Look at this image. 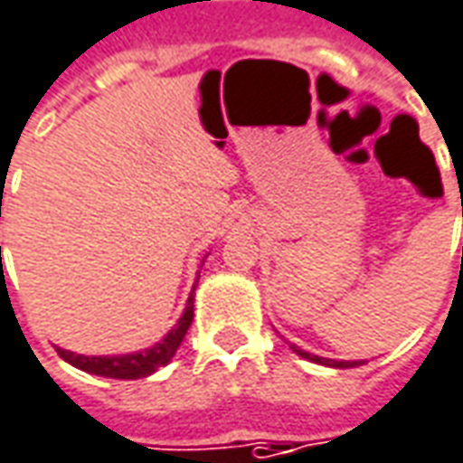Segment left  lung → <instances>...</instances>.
I'll return each mask as SVG.
<instances>
[{
  "label": "left lung",
  "instance_id": "8db88e82",
  "mask_svg": "<svg viewBox=\"0 0 463 463\" xmlns=\"http://www.w3.org/2000/svg\"><path fill=\"white\" fill-rule=\"evenodd\" d=\"M291 350L297 352L298 357L309 360V363L326 364V367H357V364H363V360H329V357H319V354H311V352L301 350V347H297V345H291Z\"/></svg>",
  "mask_w": 463,
  "mask_h": 463
}]
</instances>
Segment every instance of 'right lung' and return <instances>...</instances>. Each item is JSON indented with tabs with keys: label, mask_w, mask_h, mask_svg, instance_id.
Instances as JSON below:
<instances>
[{
	"label": "right lung",
	"mask_w": 463,
	"mask_h": 463,
	"mask_svg": "<svg viewBox=\"0 0 463 463\" xmlns=\"http://www.w3.org/2000/svg\"><path fill=\"white\" fill-rule=\"evenodd\" d=\"M203 263H205V258H203ZM197 279H200V273H197ZM192 317H194V286H192L187 307L182 311L177 324L166 332L162 342H156L152 347H146V350L141 352H128V354H90V357L58 347V354L65 363H71L73 367L83 370V373H90V375L113 377V380H139V377H149L159 367L169 364V360L175 357V352L179 350L182 339H184L187 329H190Z\"/></svg>",
	"instance_id": "1"
}]
</instances>
